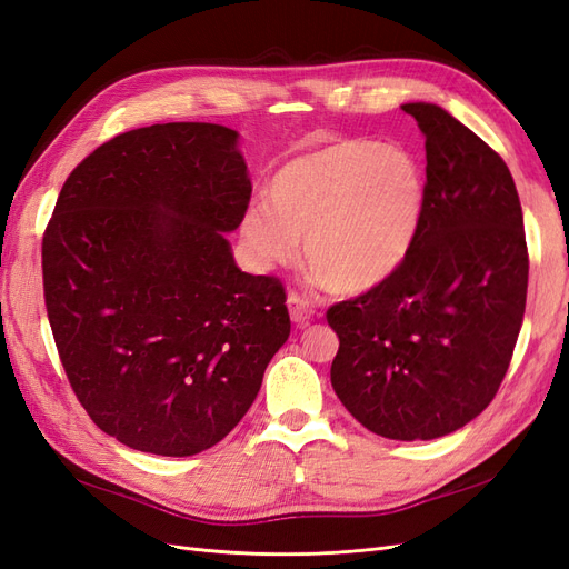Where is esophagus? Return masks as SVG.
<instances>
[{"label": "esophagus", "mask_w": 569, "mask_h": 569, "mask_svg": "<svg viewBox=\"0 0 569 569\" xmlns=\"http://www.w3.org/2000/svg\"><path fill=\"white\" fill-rule=\"evenodd\" d=\"M287 306H289V313H291V320H295L297 327H303L308 325V320L313 318L316 313V306L311 299H306L301 295H297V291H291V295L287 297Z\"/></svg>", "instance_id": "34e87169"}]
</instances>
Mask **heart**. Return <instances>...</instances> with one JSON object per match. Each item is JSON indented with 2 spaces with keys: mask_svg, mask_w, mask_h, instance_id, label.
<instances>
[{
  "mask_svg": "<svg viewBox=\"0 0 569 569\" xmlns=\"http://www.w3.org/2000/svg\"><path fill=\"white\" fill-rule=\"evenodd\" d=\"M427 178L403 147L339 140L287 161L268 201L251 203L242 234L258 261L291 263L303 237L306 263L341 295H356L401 268L422 222Z\"/></svg>",
  "mask_w": 569,
  "mask_h": 569,
  "instance_id": "heart-1",
  "label": "heart"
}]
</instances>
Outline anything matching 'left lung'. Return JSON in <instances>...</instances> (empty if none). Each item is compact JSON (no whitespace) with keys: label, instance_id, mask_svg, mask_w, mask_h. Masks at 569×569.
<instances>
[{"label":"left lung","instance_id":"8db88e82","mask_svg":"<svg viewBox=\"0 0 569 569\" xmlns=\"http://www.w3.org/2000/svg\"><path fill=\"white\" fill-rule=\"evenodd\" d=\"M425 132L427 201L401 268L327 311L332 387L370 432L427 441L485 410L508 372L529 278L506 161L437 104H403Z\"/></svg>","mask_w":569,"mask_h":569}]
</instances>
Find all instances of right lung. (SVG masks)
<instances>
[{"instance_id": "obj_1", "label": "right lung", "mask_w": 569, "mask_h": 569, "mask_svg": "<svg viewBox=\"0 0 569 569\" xmlns=\"http://www.w3.org/2000/svg\"><path fill=\"white\" fill-rule=\"evenodd\" d=\"M251 182L237 132L137 128L61 187L42 237L44 306L92 422L134 451L194 456L251 408L291 322L272 274L234 266Z\"/></svg>"}]
</instances>
